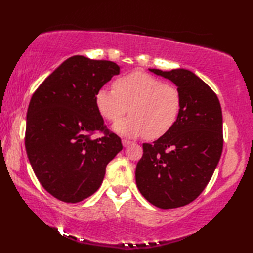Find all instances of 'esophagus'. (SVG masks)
I'll use <instances>...</instances> for the list:
<instances>
[{"label": "esophagus", "instance_id": "esophagus-1", "mask_svg": "<svg viewBox=\"0 0 253 253\" xmlns=\"http://www.w3.org/2000/svg\"><path fill=\"white\" fill-rule=\"evenodd\" d=\"M132 142L131 141H127V140H122V145L125 147H127L128 145H130Z\"/></svg>", "mask_w": 253, "mask_h": 253}]
</instances>
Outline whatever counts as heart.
<instances>
[{
  "label": "heart",
  "mask_w": 253,
  "mask_h": 253,
  "mask_svg": "<svg viewBox=\"0 0 253 253\" xmlns=\"http://www.w3.org/2000/svg\"><path fill=\"white\" fill-rule=\"evenodd\" d=\"M96 107L106 120L117 122L113 130L122 136L145 135L156 140L176 125L181 112L182 99L177 87L145 72L134 71L121 76L113 88L102 87L96 92Z\"/></svg>",
  "instance_id": "heart-1"
}]
</instances>
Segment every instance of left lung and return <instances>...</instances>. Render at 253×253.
<instances>
[{"mask_svg": "<svg viewBox=\"0 0 253 253\" xmlns=\"http://www.w3.org/2000/svg\"><path fill=\"white\" fill-rule=\"evenodd\" d=\"M149 71L178 87L182 107L171 130L153 144H143L136 185L149 203L176 209L197 199L217 167L223 151L221 108L215 92L193 72Z\"/></svg>", "mask_w": 253, "mask_h": 253, "instance_id": "left-lung-1", "label": "left lung"}]
</instances>
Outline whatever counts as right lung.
<instances>
[{"label": "right lung", "mask_w": 253, "mask_h": 253, "mask_svg": "<svg viewBox=\"0 0 253 253\" xmlns=\"http://www.w3.org/2000/svg\"><path fill=\"white\" fill-rule=\"evenodd\" d=\"M115 62L74 55L43 81L30 99L25 146L36 177L60 201L77 203L94 194L106 167L122 149L106 128L96 92L118 75ZM96 130L105 136L94 140Z\"/></svg>", "instance_id": "add662e5"}]
</instances>
